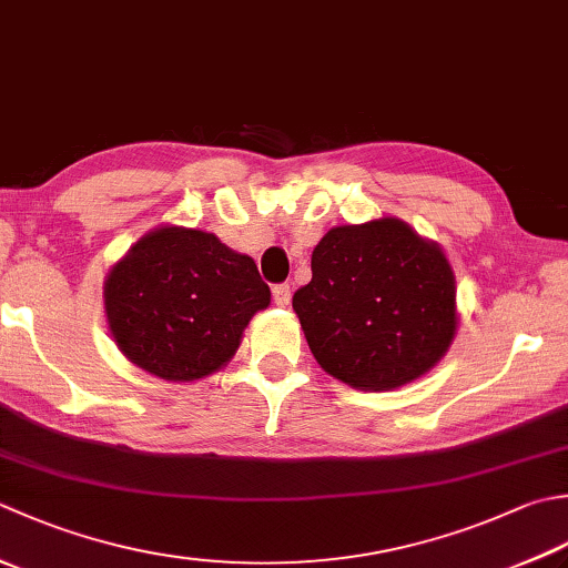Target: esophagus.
<instances>
[{"instance_id":"obj_1","label":"esophagus","mask_w":568,"mask_h":568,"mask_svg":"<svg viewBox=\"0 0 568 568\" xmlns=\"http://www.w3.org/2000/svg\"><path fill=\"white\" fill-rule=\"evenodd\" d=\"M273 303L285 307L287 303H291V285L287 283H277L273 285Z\"/></svg>"}]
</instances>
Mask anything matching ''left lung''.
I'll use <instances>...</instances> for the list:
<instances>
[{"mask_svg":"<svg viewBox=\"0 0 568 568\" xmlns=\"http://www.w3.org/2000/svg\"><path fill=\"white\" fill-rule=\"evenodd\" d=\"M293 310L322 369L366 392L418 379L458 327L446 255L398 219L327 231Z\"/></svg>","mask_w":568,"mask_h":568,"instance_id":"8db88e82","label":"left lung"}]
</instances>
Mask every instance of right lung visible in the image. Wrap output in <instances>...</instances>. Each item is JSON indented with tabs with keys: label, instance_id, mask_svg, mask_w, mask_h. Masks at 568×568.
<instances>
[{
	"label": "right lung",
	"instance_id": "obj_1",
	"mask_svg": "<svg viewBox=\"0 0 568 568\" xmlns=\"http://www.w3.org/2000/svg\"><path fill=\"white\" fill-rule=\"evenodd\" d=\"M271 305L253 258L214 233L164 226L138 241L105 281L108 325L125 357L170 382L216 372L243 327Z\"/></svg>",
	"mask_w": 568,
	"mask_h": 568
}]
</instances>
